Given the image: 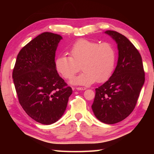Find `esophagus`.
<instances>
[{
	"label": "esophagus",
	"mask_w": 154,
	"mask_h": 154,
	"mask_svg": "<svg viewBox=\"0 0 154 154\" xmlns=\"http://www.w3.org/2000/svg\"><path fill=\"white\" fill-rule=\"evenodd\" d=\"M76 90H86V88H80V87H78V88H76Z\"/></svg>",
	"instance_id": "obj_1"
}]
</instances>
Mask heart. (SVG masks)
Masks as SVG:
<instances>
[{
    "mask_svg": "<svg viewBox=\"0 0 154 154\" xmlns=\"http://www.w3.org/2000/svg\"><path fill=\"white\" fill-rule=\"evenodd\" d=\"M70 56L57 57V71L65 79H70L79 71L83 72L74 78L71 83L88 85L107 80L113 71L116 62V51L111 44L99 43L87 39H80L69 49Z\"/></svg>",
    "mask_w": 154,
    "mask_h": 154,
    "instance_id": "1",
    "label": "heart"
}]
</instances>
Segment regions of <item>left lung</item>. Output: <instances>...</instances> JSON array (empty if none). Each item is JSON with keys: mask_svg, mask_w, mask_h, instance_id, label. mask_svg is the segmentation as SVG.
Masks as SVG:
<instances>
[{"mask_svg": "<svg viewBox=\"0 0 154 154\" xmlns=\"http://www.w3.org/2000/svg\"><path fill=\"white\" fill-rule=\"evenodd\" d=\"M105 33L118 45V64L108 81L95 89L92 109L99 121L113 124L134 110L145 82V72L140 54L126 36L113 30Z\"/></svg>", "mask_w": 154, "mask_h": 154, "instance_id": "8db88e82", "label": "left lung"}]
</instances>
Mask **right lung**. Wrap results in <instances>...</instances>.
<instances>
[{
	"mask_svg": "<svg viewBox=\"0 0 154 154\" xmlns=\"http://www.w3.org/2000/svg\"><path fill=\"white\" fill-rule=\"evenodd\" d=\"M59 35L45 32L21 49L13 71L18 100L31 118L45 125L56 122L66 109L72 88L56 71Z\"/></svg>",
	"mask_w": 154,
	"mask_h": 154,
	"instance_id": "obj_1",
	"label": "right lung"
}]
</instances>
